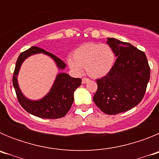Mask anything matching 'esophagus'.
Returning a JSON list of instances; mask_svg holds the SVG:
<instances>
[{
  "label": "esophagus",
  "mask_w": 159,
  "mask_h": 159,
  "mask_svg": "<svg viewBox=\"0 0 159 159\" xmlns=\"http://www.w3.org/2000/svg\"><path fill=\"white\" fill-rule=\"evenodd\" d=\"M89 80H90L88 78H86V77H84V78L82 79V84H86V83H88Z\"/></svg>",
  "instance_id": "obj_1"
}]
</instances>
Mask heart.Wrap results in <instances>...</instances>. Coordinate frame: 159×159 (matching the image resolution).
Here are the masks:
<instances>
[{
  "label": "heart",
  "instance_id": "obj_1",
  "mask_svg": "<svg viewBox=\"0 0 159 159\" xmlns=\"http://www.w3.org/2000/svg\"><path fill=\"white\" fill-rule=\"evenodd\" d=\"M72 57L67 60V63L74 72L80 74L83 67H85L87 73L94 78L106 75L116 61L113 49L106 43H84L74 50Z\"/></svg>",
  "mask_w": 159,
  "mask_h": 159
}]
</instances>
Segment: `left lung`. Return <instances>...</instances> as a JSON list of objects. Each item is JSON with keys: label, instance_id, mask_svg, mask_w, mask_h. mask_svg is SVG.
Instances as JSON below:
<instances>
[{"label": "left lung", "instance_id": "left-lung-1", "mask_svg": "<svg viewBox=\"0 0 159 159\" xmlns=\"http://www.w3.org/2000/svg\"><path fill=\"white\" fill-rule=\"evenodd\" d=\"M107 43L117 59L109 73L96 80L98 88L93 100L105 114L117 115L141 102L151 69L144 52L115 38H108Z\"/></svg>", "mask_w": 159, "mask_h": 159}]
</instances>
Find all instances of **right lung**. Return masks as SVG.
Listing matches in <instances>:
<instances>
[{
  "instance_id": "obj_1",
  "label": "right lung",
  "mask_w": 159,
  "mask_h": 159,
  "mask_svg": "<svg viewBox=\"0 0 159 159\" xmlns=\"http://www.w3.org/2000/svg\"><path fill=\"white\" fill-rule=\"evenodd\" d=\"M48 55L56 61L60 68H64L65 64L52 53L38 47H31L20 54L16 63L12 76V84L15 88L18 102L26 111L42 119H59L62 118L70 110L74 101V92L81 85L82 80L72 78L66 73H60L55 81L51 91L43 99L38 101H31L22 95L18 87L16 75L22 62L28 57L36 53Z\"/></svg>"
}]
</instances>
